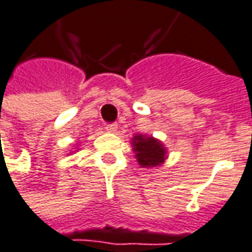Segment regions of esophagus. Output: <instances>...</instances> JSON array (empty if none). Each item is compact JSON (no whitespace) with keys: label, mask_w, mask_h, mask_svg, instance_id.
Masks as SVG:
<instances>
[{"label":"esophagus","mask_w":252,"mask_h":252,"mask_svg":"<svg viewBox=\"0 0 252 252\" xmlns=\"http://www.w3.org/2000/svg\"><path fill=\"white\" fill-rule=\"evenodd\" d=\"M106 130L107 132H112V133L117 132V123H109V125H106Z\"/></svg>","instance_id":"obj_1"}]
</instances>
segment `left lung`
Here are the masks:
<instances>
[{"label":"left lung","mask_w":252,"mask_h":252,"mask_svg":"<svg viewBox=\"0 0 252 252\" xmlns=\"http://www.w3.org/2000/svg\"><path fill=\"white\" fill-rule=\"evenodd\" d=\"M133 151L140 166L149 168L158 166L165 160V148L156 139L151 136L145 137L143 135L133 137Z\"/></svg>","instance_id":"1"}]
</instances>
